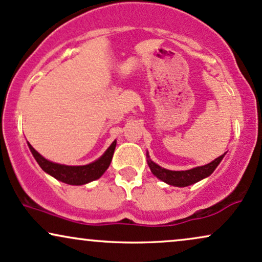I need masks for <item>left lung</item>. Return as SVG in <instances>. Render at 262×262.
<instances>
[{
	"instance_id": "1",
	"label": "left lung",
	"mask_w": 262,
	"mask_h": 262,
	"mask_svg": "<svg viewBox=\"0 0 262 262\" xmlns=\"http://www.w3.org/2000/svg\"><path fill=\"white\" fill-rule=\"evenodd\" d=\"M223 156H225V154L217 157L215 161L201 167H195L193 169H188V171H169V169L162 168L155 162L151 161L149 156H147V165H149L151 172L159 179L166 182L167 184L174 185V187H188V185L201 181L203 178L209 177L211 173L215 171L219 163L222 161Z\"/></svg>"
}]
</instances>
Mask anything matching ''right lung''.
<instances>
[{
    "instance_id": "1",
    "label": "right lung",
    "mask_w": 262,
    "mask_h": 262,
    "mask_svg": "<svg viewBox=\"0 0 262 262\" xmlns=\"http://www.w3.org/2000/svg\"><path fill=\"white\" fill-rule=\"evenodd\" d=\"M28 145H29V149L31 151V154H33V156L35 157L36 162L39 163V166L46 173L51 174L52 177L58 179V181L67 183V184L83 185L100 178L101 176L105 173L106 169L108 168L110 163L112 161L113 152H115L116 149V140L113 141L111 146L107 149L106 152L103 154L99 160H96L95 162L89 163V165L85 166H66L58 165V163H53L51 161H49V160L43 159V157L41 156L30 144Z\"/></svg>"
}]
</instances>
